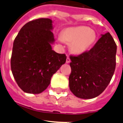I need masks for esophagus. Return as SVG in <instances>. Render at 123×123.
Segmentation results:
<instances>
[{
    "instance_id": "1",
    "label": "esophagus",
    "mask_w": 123,
    "mask_h": 123,
    "mask_svg": "<svg viewBox=\"0 0 123 123\" xmlns=\"http://www.w3.org/2000/svg\"><path fill=\"white\" fill-rule=\"evenodd\" d=\"M70 58H69V56H67V60H66V62H67V63H69V62H70Z\"/></svg>"
}]
</instances>
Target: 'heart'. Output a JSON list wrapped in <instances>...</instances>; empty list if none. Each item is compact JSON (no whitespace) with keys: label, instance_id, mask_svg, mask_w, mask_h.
<instances>
[{"label":"heart","instance_id":"obj_1","mask_svg":"<svg viewBox=\"0 0 123 123\" xmlns=\"http://www.w3.org/2000/svg\"><path fill=\"white\" fill-rule=\"evenodd\" d=\"M96 39L95 31L87 26H78L65 29L62 32L61 41L71 44V50L79 54L90 48Z\"/></svg>","mask_w":123,"mask_h":123}]
</instances>
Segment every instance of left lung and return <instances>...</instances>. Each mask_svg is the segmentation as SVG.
Instances as JSON below:
<instances>
[{
  "mask_svg": "<svg viewBox=\"0 0 123 123\" xmlns=\"http://www.w3.org/2000/svg\"><path fill=\"white\" fill-rule=\"evenodd\" d=\"M117 44L110 32L102 35L90 50L70 55V91L84 99L98 96L108 86L116 67Z\"/></svg>",
  "mask_w": 123,
  "mask_h": 123,
  "instance_id": "1",
  "label": "left lung"
}]
</instances>
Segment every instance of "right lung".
Listing matches in <instances>:
<instances>
[{"label": "right lung", "instance_id": "add662e5", "mask_svg": "<svg viewBox=\"0 0 123 123\" xmlns=\"http://www.w3.org/2000/svg\"><path fill=\"white\" fill-rule=\"evenodd\" d=\"M52 23L50 19L43 18L29 21L14 40L11 69L25 92L36 94L45 91L53 74L66 62L65 54L52 49Z\"/></svg>", "mask_w": 123, "mask_h": 123}]
</instances>
